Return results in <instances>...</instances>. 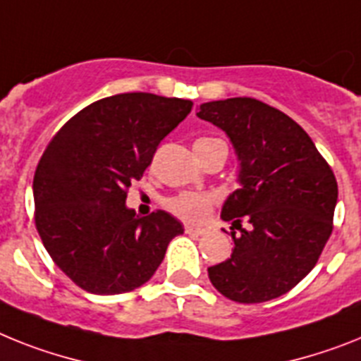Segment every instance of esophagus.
Listing matches in <instances>:
<instances>
[{"label": "esophagus", "instance_id": "1", "mask_svg": "<svg viewBox=\"0 0 361 361\" xmlns=\"http://www.w3.org/2000/svg\"><path fill=\"white\" fill-rule=\"evenodd\" d=\"M185 233H189V235H196V237H202L205 233L204 227H196V226H185Z\"/></svg>", "mask_w": 361, "mask_h": 361}]
</instances>
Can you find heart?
Masks as SVG:
<instances>
[{"label":"heart","mask_w":361,"mask_h":361,"mask_svg":"<svg viewBox=\"0 0 361 361\" xmlns=\"http://www.w3.org/2000/svg\"><path fill=\"white\" fill-rule=\"evenodd\" d=\"M214 143H224V141L214 137H200L195 143V150H202V148H207ZM213 196L205 195V192H181V195L169 200L166 207L181 220L198 222V220H204L207 216L211 207H213Z\"/></svg>","instance_id":"obj_1"}]
</instances>
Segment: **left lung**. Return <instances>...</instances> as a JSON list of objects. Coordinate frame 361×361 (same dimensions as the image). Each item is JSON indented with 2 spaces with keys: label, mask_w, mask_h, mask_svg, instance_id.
<instances>
[{
  "label": "left lung",
  "mask_w": 361,
  "mask_h": 361,
  "mask_svg": "<svg viewBox=\"0 0 361 361\" xmlns=\"http://www.w3.org/2000/svg\"><path fill=\"white\" fill-rule=\"evenodd\" d=\"M196 115L226 132L240 185L220 214L240 235L231 233V257L207 268L209 279L231 301L279 298L310 274L332 233L334 172L295 121L257 99L204 102Z\"/></svg>",
  "instance_id": "8db88e82"
}]
</instances>
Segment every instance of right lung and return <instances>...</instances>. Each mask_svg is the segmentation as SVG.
Segmentation results:
<instances>
[{"instance_id":"right-lung-1","label":"right lung","mask_w":361,"mask_h":361,"mask_svg":"<svg viewBox=\"0 0 361 361\" xmlns=\"http://www.w3.org/2000/svg\"><path fill=\"white\" fill-rule=\"evenodd\" d=\"M192 102L121 93L86 106L51 139L36 166V229L54 264L97 295L132 292L150 281L166 246L183 233L171 213L135 216L126 190Z\"/></svg>"}]
</instances>
